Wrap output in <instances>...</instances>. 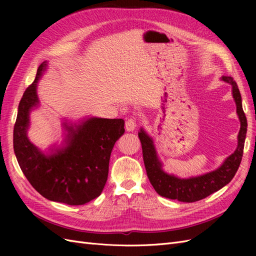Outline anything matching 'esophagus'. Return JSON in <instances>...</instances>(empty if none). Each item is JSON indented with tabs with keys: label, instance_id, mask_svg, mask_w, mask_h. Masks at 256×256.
Segmentation results:
<instances>
[{
	"label": "esophagus",
	"instance_id": "obj_1",
	"mask_svg": "<svg viewBox=\"0 0 256 256\" xmlns=\"http://www.w3.org/2000/svg\"><path fill=\"white\" fill-rule=\"evenodd\" d=\"M136 127V120L131 118H128L125 122V128L127 131H134Z\"/></svg>",
	"mask_w": 256,
	"mask_h": 256
}]
</instances>
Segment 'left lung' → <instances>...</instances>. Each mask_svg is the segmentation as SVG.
Returning <instances> with one entry per match:
<instances>
[{"instance_id": "8db88e82", "label": "left lung", "mask_w": 256, "mask_h": 256, "mask_svg": "<svg viewBox=\"0 0 256 256\" xmlns=\"http://www.w3.org/2000/svg\"><path fill=\"white\" fill-rule=\"evenodd\" d=\"M222 81L230 83L233 90V98L236 102L237 114L240 120V130L238 134V145L236 150L228 156L223 164L212 172L204 175L182 180L174 175H168L162 170V164L157 157L152 138L143 129L138 132V138L142 144L143 160L148 180L159 196L177 200L180 202L192 203L203 200L214 192L220 190L228 184L235 176L242 159L244 146L246 134V118L242 110V95L237 83L232 76H223Z\"/></svg>"}]
</instances>
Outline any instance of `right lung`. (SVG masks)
Masks as SVG:
<instances>
[{"mask_svg":"<svg viewBox=\"0 0 256 256\" xmlns=\"http://www.w3.org/2000/svg\"><path fill=\"white\" fill-rule=\"evenodd\" d=\"M44 62L36 78L23 94L14 127V150L28 182L54 202L83 205L98 198L104 188L115 142L125 132L122 118H92L80 125L67 126L66 146L44 154L30 142L26 131L30 111L38 106L37 82L46 70Z\"/></svg>","mask_w":256,"mask_h":256,"instance_id":"add662e5","label":"right lung"}]
</instances>
